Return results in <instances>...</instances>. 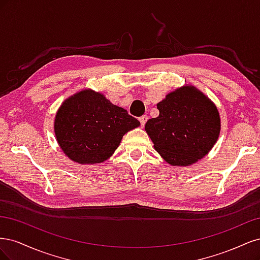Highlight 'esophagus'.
Instances as JSON below:
<instances>
[{
  "mask_svg": "<svg viewBox=\"0 0 260 260\" xmlns=\"http://www.w3.org/2000/svg\"><path fill=\"white\" fill-rule=\"evenodd\" d=\"M147 116L146 115H143V116H141L140 118H139V120H140V122H141V125H142V127H144L145 125V123H146V121H147Z\"/></svg>",
  "mask_w": 260,
  "mask_h": 260,
  "instance_id": "esophagus-1",
  "label": "esophagus"
}]
</instances>
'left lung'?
I'll list each match as a JSON object with an SVG mask.
<instances>
[{
  "label": "left lung",
  "mask_w": 260,
  "mask_h": 260,
  "mask_svg": "<svg viewBox=\"0 0 260 260\" xmlns=\"http://www.w3.org/2000/svg\"><path fill=\"white\" fill-rule=\"evenodd\" d=\"M159 116L148 119L145 131L162 158L188 166L217 142L220 117L216 106L194 86H182L157 104Z\"/></svg>",
  "instance_id": "left-lung-1"
}]
</instances>
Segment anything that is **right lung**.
I'll use <instances>...</instances> for the list:
<instances>
[{
  "mask_svg": "<svg viewBox=\"0 0 260 260\" xmlns=\"http://www.w3.org/2000/svg\"><path fill=\"white\" fill-rule=\"evenodd\" d=\"M140 125L125 109L103 94L83 90L67 99L55 117L57 142L70 159L79 164L106 160L128 131Z\"/></svg>",
  "mask_w": 260,
  "mask_h": 260,
  "instance_id": "1",
  "label": "right lung"
}]
</instances>
